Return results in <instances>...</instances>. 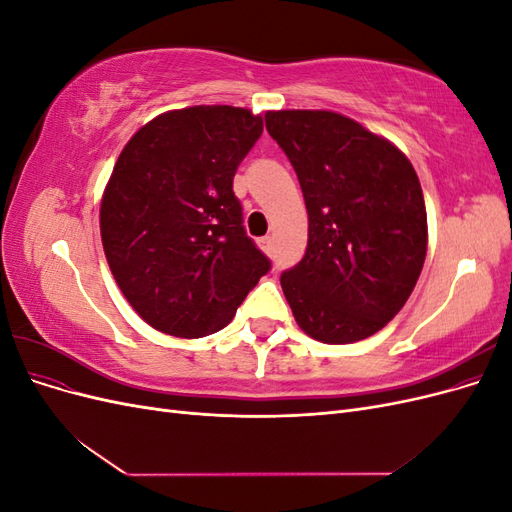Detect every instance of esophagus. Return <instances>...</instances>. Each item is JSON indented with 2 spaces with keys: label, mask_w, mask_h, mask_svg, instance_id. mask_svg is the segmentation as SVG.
Listing matches in <instances>:
<instances>
[{
  "label": "esophagus",
  "mask_w": 512,
  "mask_h": 512,
  "mask_svg": "<svg viewBox=\"0 0 512 512\" xmlns=\"http://www.w3.org/2000/svg\"><path fill=\"white\" fill-rule=\"evenodd\" d=\"M258 245H260V250L265 252V254H273V239L271 237H262L258 241Z\"/></svg>",
  "instance_id": "1"
}]
</instances>
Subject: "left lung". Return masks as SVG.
<instances>
[{
	"mask_svg": "<svg viewBox=\"0 0 512 512\" xmlns=\"http://www.w3.org/2000/svg\"><path fill=\"white\" fill-rule=\"evenodd\" d=\"M267 130L299 177L307 250L282 273L299 327L322 344L378 333L412 294L427 254L416 170L384 136L333 111H269Z\"/></svg>",
	"mask_w": 512,
	"mask_h": 512,
	"instance_id": "left-lung-1",
	"label": "left lung"
}]
</instances>
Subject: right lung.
<instances>
[{"mask_svg":"<svg viewBox=\"0 0 512 512\" xmlns=\"http://www.w3.org/2000/svg\"><path fill=\"white\" fill-rule=\"evenodd\" d=\"M262 134L241 106L168 111L119 153L100 205L108 267L149 327L175 337L224 329L269 258L245 235L232 177Z\"/></svg>","mask_w":512,"mask_h":512,"instance_id":"right-lung-1","label":"right lung"}]
</instances>
